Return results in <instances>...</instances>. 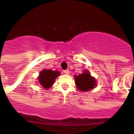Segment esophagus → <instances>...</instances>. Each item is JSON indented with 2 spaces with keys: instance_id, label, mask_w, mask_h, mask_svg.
<instances>
[{
  "instance_id": "1",
  "label": "esophagus",
  "mask_w": 134,
  "mask_h": 134,
  "mask_svg": "<svg viewBox=\"0 0 134 134\" xmlns=\"http://www.w3.org/2000/svg\"><path fill=\"white\" fill-rule=\"evenodd\" d=\"M63 73L65 74H69V71L68 69H65V70H63Z\"/></svg>"
}]
</instances>
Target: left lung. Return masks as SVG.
<instances>
[{
	"label": "left lung",
	"instance_id": "1",
	"mask_svg": "<svg viewBox=\"0 0 134 134\" xmlns=\"http://www.w3.org/2000/svg\"><path fill=\"white\" fill-rule=\"evenodd\" d=\"M74 77L76 87L81 91H88L96 86L95 79L92 77L88 71H85L83 74L76 75Z\"/></svg>",
	"mask_w": 134,
	"mask_h": 134
}]
</instances>
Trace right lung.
Returning <instances> with one entry per match:
<instances>
[{
  "label": "right lung",
  "instance_id": "add662e5",
  "mask_svg": "<svg viewBox=\"0 0 134 134\" xmlns=\"http://www.w3.org/2000/svg\"><path fill=\"white\" fill-rule=\"evenodd\" d=\"M58 75H60L58 71L44 69L40 72L38 78L39 82L45 89H48L53 84L55 80Z\"/></svg>",
  "mask_w": 134,
  "mask_h": 134
}]
</instances>
